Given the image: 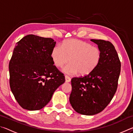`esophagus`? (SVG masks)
<instances>
[{
	"instance_id": "obj_1",
	"label": "esophagus",
	"mask_w": 133,
	"mask_h": 133,
	"mask_svg": "<svg viewBox=\"0 0 133 133\" xmlns=\"http://www.w3.org/2000/svg\"><path fill=\"white\" fill-rule=\"evenodd\" d=\"M65 80H66V82L69 83L71 81V78L69 77V76L66 75L65 76Z\"/></svg>"
}]
</instances>
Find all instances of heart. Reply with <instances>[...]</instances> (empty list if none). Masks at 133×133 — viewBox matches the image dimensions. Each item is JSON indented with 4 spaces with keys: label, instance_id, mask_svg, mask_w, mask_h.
<instances>
[{
    "label": "heart",
    "instance_id": "1",
    "mask_svg": "<svg viewBox=\"0 0 133 133\" xmlns=\"http://www.w3.org/2000/svg\"><path fill=\"white\" fill-rule=\"evenodd\" d=\"M51 57L54 64L61 68L69 61L70 63L63 69L69 75L78 73L87 75L97 66L102 57V52L98 47L78 39H69L62 43L61 47L53 48Z\"/></svg>",
    "mask_w": 133,
    "mask_h": 133
}]
</instances>
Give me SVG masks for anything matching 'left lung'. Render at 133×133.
Segmentation results:
<instances>
[{
	"label": "left lung",
	"mask_w": 133,
	"mask_h": 133,
	"mask_svg": "<svg viewBox=\"0 0 133 133\" xmlns=\"http://www.w3.org/2000/svg\"><path fill=\"white\" fill-rule=\"evenodd\" d=\"M91 40L100 49V61L90 73L71 78L69 98L76 112L87 116L102 111L111 102L117 89L121 70V62L114 45L104 40Z\"/></svg>",
	"instance_id": "obj_1"
}]
</instances>
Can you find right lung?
<instances>
[{
	"instance_id": "right-lung-1",
	"label": "right lung",
	"mask_w": 133,
	"mask_h": 133,
	"mask_svg": "<svg viewBox=\"0 0 133 133\" xmlns=\"http://www.w3.org/2000/svg\"><path fill=\"white\" fill-rule=\"evenodd\" d=\"M56 42L29 35L16 43L9 64L11 91L24 109L39 110L65 82L51 57Z\"/></svg>"
}]
</instances>
